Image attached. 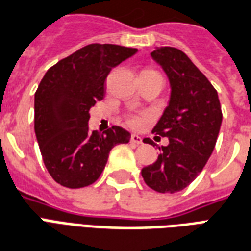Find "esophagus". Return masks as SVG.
Returning <instances> with one entry per match:
<instances>
[{
  "label": "esophagus",
  "instance_id": "obj_1",
  "mask_svg": "<svg viewBox=\"0 0 251 251\" xmlns=\"http://www.w3.org/2000/svg\"><path fill=\"white\" fill-rule=\"evenodd\" d=\"M131 143H133V144H137V146H139V144H141V143H143V139H141L139 135H132V136H131Z\"/></svg>",
  "mask_w": 251,
  "mask_h": 251
}]
</instances>
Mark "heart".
I'll return each mask as SVG.
<instances>
[{"label":"heart","instance_id":"obj_1","mask_svg":"<svg viewBox=\"0 0 251 251\" xmlns=\"http://www.w3.org/2000/svg\"><path fill=\"white\" fill-rule=\"evenodd\" d=\"M128 124H131V126H137V124H139V119L129 118L128 119Z\"/></svg>","mask_w":251,"mask_h":251}]
</instances>
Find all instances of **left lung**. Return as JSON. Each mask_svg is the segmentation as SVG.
<instances>
[{
	"label": "left lung",
	"mask_w": 251,
	"mask_h": 251,
	"mask_svg": "<svg viewBox=\"0 0 251 251\" xmlns=\"http://www.w3.org/2000/svg\"><path fill=\"white\" fill-rule=\"evenodd\" d=\"M151 56L167 74L171 97L153 132L168 137L157 160L141 169L150 188L160 193L185 189L210 157L222 123L217 91L185 52L176 47H156ZM147 144H153L144 139Z\"/></svg>",
	"instance_id": "obj_1"
}]
</instances>
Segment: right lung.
<instances>
[{"label": "right lung", "instance_id": "right-lung-1", "mask_svg": "<svg viewBox=\"0 0 251 251\" xmlns=\"http://www.w3.org/2000/svg\"><path fill=\"white\" fill-rule=\"evenodd\" d=\"M137 49L92 43L59 61L39 83L34 97V131L50 176L71 189L88 186L103 172L110 151L131 133L114 126L88 129L90 108L104 97L110 71Z\"/></svg>", "mask_w": 251, "mask_h": 251}]
</instances>
